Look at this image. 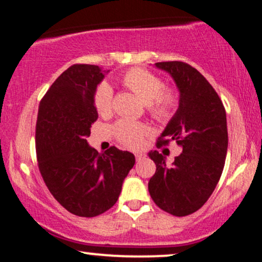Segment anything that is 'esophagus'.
<instances>
[{"label":"esophagus","mask_w":262,"mask_h":262,"mask_svg":"<svg viewBox=\"0 0 262 262\" xmlns=\"http://www.w3.org/2000/svg\"><path fill=\"white\" fill-rule=\"evenodd\" d=\"M145 158H146V155L143 154V152H137V154H135V160H137V161L144 160Z\"/></svg>","instance_id":"1"}]
</instances>
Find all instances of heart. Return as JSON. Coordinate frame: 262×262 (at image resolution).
<instances>
[{
	"label": "heart",
	"mask_w": 262,
	"mask_h": 262,
	"mask_svg": "<svg viewBox=\"0 0 262 262\" xmlns=\"http://www.w3.org/2000/svg\"><path fill=\"white\" fill-rule=\"evenodd\" d=\"M122 82L141 101L145 102L149 113L158 121H169L179 107L180 96L177 90L173 87H164L160 77L148 70L139 68L130 69L123 75ZM93 103L101 116L111 113L113 106V91L107 82H102L97 87ZM113 132L123 145L130 149H138L144 144L150 129L144 123L122 119L116 123Z\"/></svg>",
	"instance_id": "1"
}]
</instances>
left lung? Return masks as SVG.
Instances as JSON below:
<instances>
[{"label": "left lung", "mask_w": 262, "mask_h": 262, "mask_svg": "<svg viewBox=\"0 0 262 262\" xmlns=\"http://www.w3.org/2000/svg\"><path fill=\"white\" fill-rule=\"evenodd\" d=\"M170 74L180 92L179 108L156 146L175 140L182 148L171 166L159 151H150L156 164L148 188L156 206L176 217L198 210L223 172L228 149L227 114L218 93L200 71L182 61L156 62Z\"/></svg>", "instance_id": "left-lung-1"}]
</instances>
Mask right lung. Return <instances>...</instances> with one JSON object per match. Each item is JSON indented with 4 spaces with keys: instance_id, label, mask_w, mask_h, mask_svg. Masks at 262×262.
Listing matches in <instances>:
<instances>
[{
    "instance_id": "obj_1",
    "label": "right lung",
    "mask_w": 262,
    "mask_h": 262,
    "mask_svg": "<svg viewBox=\"0 0 262 262\" xmlns=\"http://www.w3.org/2000/svg\"><path fill=\"white\" fill-rule=\"evenodd\" d=\"M107 73L97 65L70 66L39 104V170L54 198L79 217H96L113 207L135 164L132 152L111 146L100 154L86 140L98 118L95 92Z\"/></svg>"
}]
</instances>
